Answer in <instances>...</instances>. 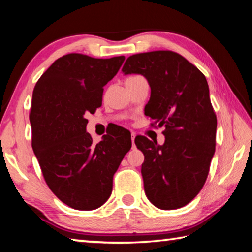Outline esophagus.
Listing matches in <instances>:
<instances>
[{
    "label": "esophagus",
    "instance_id": "esophagus-1",
    "mask_svg": "<svg viewBox=\"0 0 252 252\" xmlns=\"http://www.w3.org/2000/svg\"><path fill=\"white\" fill-rule=\"evenodd\" d=\"M134 139H135V134L132 133V134H131V141H132V144L134 143Z\"/></svg>",
    "mask_w": 252,
    "mask_h": 252
}]
</instances>
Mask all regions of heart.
I'll use <instances>...</instances> for the list:
<instances>
[{
    "instance_id": "obj_1",
    "label": "heart",
    "mask_w": 252,
    "mask_h": 252,
    "mask_svg": "<svg viewBox=\"0 0 252 252\" xmlns=\"http://www.w3.org/2000/svg\"><path fill=\"white\" fill-rule=\"evenodd\" d=\"M131 78H132V76H131Z\"/></svg>"
}]
</instances>
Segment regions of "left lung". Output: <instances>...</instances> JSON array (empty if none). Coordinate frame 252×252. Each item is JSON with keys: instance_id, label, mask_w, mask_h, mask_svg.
Returning a JSON list of instances; mask_svg holds the SVG:
<instances>
[{"instance_id": "obj_1", "label": "left lung", "mask_w": 252, "mask_h": 252, "mask_svg": "<svg viewBox=\"0 0 252 252\" xmlns=\"http://www.w3.org/2000/svg\"><path fill=\"white\" fill-rule=\"evenodd\" d=\"M122 73L147 79L151 95L144 114L165 127L162 146L141 135L134 140L144 156L146 195L162 210L185 207L202 189L216 150L217 117L206 76L172 51L131 55Z\"/></svg>"}]
</instances>
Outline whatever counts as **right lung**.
Listing matches in <instances>:
<instances>
[{"instance_id": "right-lung-1", "label": "right lung", "mask_w": 252, "mask_h": 252, "mask_svg": "<svg viewBox=\"0 0 252 252\" xmlns=\"http://www.w3.org/2000/svg\"><path fill=\"white\" fill-rule=\"evenodd\" d=\"M125 59L66 54L42 74L33 90L34 155L51 191L75 210H94L110 198L114 173L131 149V136L122 129L93 144L85 119L101 106L103 87Z\"/></svg>"}]
</instances>
